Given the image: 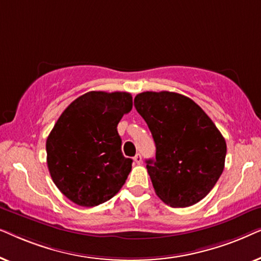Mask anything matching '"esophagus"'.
<instances>
[{"instance_id": "esophagus-1", "label": "esophagus", "mask_w": 261, "mask_h": 261, "mask_svg": "<svg viewBox=\"0 0 261 261\" xmlns=\"http://www.w3.org/2000/svg\"><path fill=\"white\" fill-rule=\"evenodd\" d=\"M134 162L137 163V164H141L142 163V156H141L140 153H138V154L134 156Z\"/></svg>"}]
</instances>
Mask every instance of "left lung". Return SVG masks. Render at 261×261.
Listing matches in <instances>:
<instances>
[{"label":"left lung","mask_w":261,"mask_h":261,"mask_svg":"<svg viewBox=\"0 0 261 261\" xmlns=\"http://www.w3.org/2000/svg\"><path fill=\"white\" fill-rule=\"evenodd\" d=\"M134 106L155 142V159L146 167L156 196L173 208L196 204L223 172L222 134L201 107L177 92H141Z\"/></svg>","instance_id":"8db88e82"}]
</instances>
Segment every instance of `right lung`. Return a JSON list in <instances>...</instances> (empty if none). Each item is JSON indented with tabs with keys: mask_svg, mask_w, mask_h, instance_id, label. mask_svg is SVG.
<instances>
[{
	"mask_svg": "<svg viewBox=\"0 0 261 261\" xmlns=\"http://www.w3.org/2000/svg\"><path fill=\"white\" fill-rule=\"evenodd\" d=\"M132 107L129 92L89 91L60 115L46 140L47 166L70 201L102 204L126 183L133 160L122 154L117 124Z\"/></svg>",
	"mask_w": 261,
	"mask_h": 261,
	"instance_id": "add662e5",
	"label": "right lung"
}]
</instances>
